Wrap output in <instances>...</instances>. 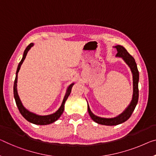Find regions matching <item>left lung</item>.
<instances>
[{
	"label": "left lung",
	"instance_id": "left-lung-1",
	"mask_svg": "<svg viewBox=\"0 0 156 156\" xmlns=\"http://www.w3.org/2000/svg\"><path fill=\"white\" fill-rule=\"evenodd\" d=\"M117 49L116 56L122 57L126 63L130 67L133 73V100L130 102L128 108L119 116L116 117L114 119H105L100 118L95 116L91 112H90L89 107L88 105V112L89 114L90 118L96 123L101 124V125L105 126H116L119 124H121L123 122L126 121L131 116L134 110L135 109V107L138 102L139 98V88H138V82H139V71L136 67V62L135 59L127 51V50L123 46L121 45H116V47Z\"/></svg>",
	"mask_w": 156,
	"mask_h": 156
}]
</instances>
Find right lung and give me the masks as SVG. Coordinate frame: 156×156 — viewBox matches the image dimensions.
<instances>
[{
  "instance_id": "right-lung-1",
  "label": "right lung",
  "mask_w": 156,
  "mask_h": 156,
  "mask_svg": "<svg viewBox=\"0 0 156 156\" xmlns=\"http://www.w3.org/2000/svg\"><path fill=\"white\" fill-rule=\"evenodd\" d=\"M33 43H30V44H28V46L26 47V49H25L24 53H23V58L21 59V61H20V63H19L17 70H16V77H15V80H14V99H15V102L16 104V106H17L19 111L20 112L21 114L24 117V118L27 120L28 121L30 122L33 124H36V125H48V124L52 123H54V121H56V120H58L61 116L63 114V112L64 111V106H65V103H66V100L68 99V98L69 95H70L71 90H72V88L74 85V83H72L71 85L69 86V87L68 88V90H67L66 94L65 95V98L63 99V103H62L61 107H60L59 109L57 111L56 113H54L53 114L51 115H48V116H38V115L34 114L31 112H28L27 109H26L24 108V107L23 106L22 104H21V102L20 99V97H19L18 93H17V90H16V83H17V74L20 71V69L21 68V64L23 63V61L26 58V54H27L28 50L30 49L31 47H33Z\"/></svg>"
}]
</instances>
